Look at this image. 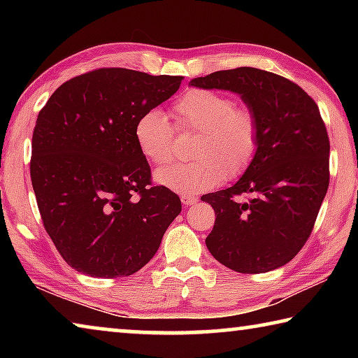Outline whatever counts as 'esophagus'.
<instances>
[{"instance_id": "34e87169", "label": "esophagus", "mask_w": 358, "mask_h": 358, "mask_svg": "<svg viewBox=\"0 0 358 358\" xmlns=\"http://www.w3.org/2000/svg\"><path fill=\"white\" fill-rule=\"evenodd\" d=\"M197 201L199 199L196 197V196H181V203L185 205V207H189V205H194V203H197Z\"/></svg>"}]
</instances>
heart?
Wrapping results in <instances>:
<instances>
[{"instance_id": "b5f03b06", "label": "heart", "mask_w": 358, "mask_h": 358, "mask_svg": "<svg viewBox=\"0 0 358 358\" xmlns=\"http://www.w3.org/2000/svg\"><path fill=\"white\" fill-rule=\"evenodd\" d=\"M175 128L197 132L191 147L196 161L172 164L155 173L156 183L185 196L215 187L222 178H237L250 167L259 147V121L248 107L211 90H189L173 106ZM134 137L150 162L171 161L173 128L164 112L151 108L137 118Z\"/></svg>"}]
</instances>
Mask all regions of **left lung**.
I'll use <instances>...</instances> for the list:
<instances>
[{"label": "left lung", "mask_w": 358, "mask_h": 358, "mask_svg": "<svg viewBox=\"0 0 358 358\" xmlns=\"http://www.w3.org/2000/svg\"><path fill=\"white\" fill-rule=\"evenodd\" d=\"M189 85L237 93L259 121L250 167L227 189L202 197L216 213L208 251L238 273L280 268L306 243L329 189L330 142L319 107L296 83L256 68L217 71Z\"/></svg>", "instance_id": "obj_1"}]
</instances>
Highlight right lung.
Returning a JSON list of instances; mask_svg holds the SVG:
<instances>
[{"label": "right lung", "instance_id": "obj_1", "mask_svg": "<svg viewBox=\"0 0 358 358\" xmlns=\"http://www.w3.org/2000/svg\"><path fill=\"white\" fill-rule=\"evenodd\" d=\"M181 80L102 68L64 82L39 112L29 164L36 201L58 252L80 273H136L180 215L177 194L151 186L134 126Z\"/></svg>", "mask_w": 358, "mask_h": 358}]
</instances>
